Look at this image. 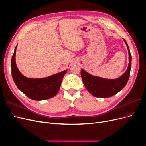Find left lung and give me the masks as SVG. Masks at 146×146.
<instances>
[{"instance_id":"obj_1","label":"left lung","mask_w":146,"mask_h":146,"mask_svg":"<svg viewBox=\"0 0 146 146\" xmlns=\"http://www.w3.org/2000/svg\"><path fill=\"white\" fill-rule=\"evenodd\" d=\"M129 52V63L125 72L116 79H107L92 76L85 70L81 69V76L84 85L90 93L97 98H105L117 94L125 87L129 80L131 66V55L126 41L123 39Z\"/></svg>"}]
</instances>
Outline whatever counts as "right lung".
I'll use <instances>...</instances> for the list:
<instances>
[{
  "label": "right lung",
  "instance_id": "obj_1",
  "mask_svg": "<svg viewBox=\"0 0 146 146\" xmlns=\"http://www.w3.org/2000/svg\"><path fill=\"white\" fill-rule=\"evenodd\" d=\"M17 46L12 56L11 67L13 79L18 89L28 98L35 100H46L56 96L68 69L44 78L26 77L21 73L16 64Z\"/></svg>",
  "mask_w": 146,
  "mask_h": 146
}]
</instances>
